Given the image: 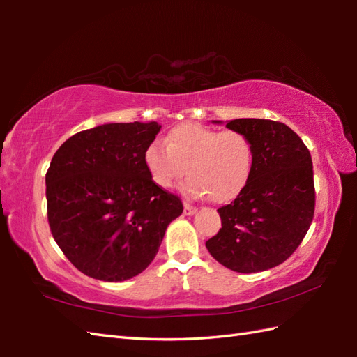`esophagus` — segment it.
Masks as SVG:
<instances>
[{"mask_svg":"<svg viewBox=\"0 0 357 357\" xmlns=\"http://www.w3.org/2000/svg\"><path fill=\"white\" fill-rule=\"evenodd\" d=\"M196 211H198V208L196 207H193V206H190V204H184V215H187V216H192V215H195Z\"/></svg>","mask_w":357,"mask_h":357,"instance_id":"obj_1","label":"esophagus"}]
</instances>
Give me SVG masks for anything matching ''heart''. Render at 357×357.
Returning a JSON list of instances; mask_svg holds the SVG:
<instances>
[{
  "instance_id": "obj_1",
  "label": "heart",
  "mask_w": 357,
  "mask_h": 357,
  "mask_svg": "<svg viewBox=\"0 0 357 357\" xmlns=\"http://www.w3.org/2000/svg\"><path fill=\"white\" fill-rule=\"evenodd\" d=\"M253 159V144L244 133L198 124L174 127L165 142H150L144 151V164L158 187H172L187 172L183 192L215 202L231 201L244 190Z\"/></svg>"
}]
</instances>
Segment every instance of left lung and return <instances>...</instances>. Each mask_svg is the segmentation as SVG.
Wrapping results in <instances>:
<instances>
[{
    "label": "left lung",
    "instance_id": "1",
    "mask_svg": "<svg viewBox=\"0 0 357 357\" xmlns=\"http://www.w3.org/2000/svg\"><path fill=\"white\" fill-rule=\"evenodd\" d=\"M227 127L252 141L253 169L236 199L218 208L222 229L206 247L233 271H265L294 253L313 221L312 155L299 136L278 121L242 118Z\"/></svg>",
    "mask_w": 357,
    "mask_h": 357
}]
</instances>
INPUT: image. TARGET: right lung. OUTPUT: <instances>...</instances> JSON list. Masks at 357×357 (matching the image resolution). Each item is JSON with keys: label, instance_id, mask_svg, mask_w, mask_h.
Masks as SVG:
<instances>
[{"label": "right lung", "instance_id": "right-lung-1", "mask_svg": "<svg viewBox=\"0 0 357 357\" xmlns=\"http://www.w3.org/2000/svg\"><path fill=\"white\" fill-rule=\"evenodd\" d=\"M161 126L102 124L67 139L45 174L47 218L67 259L84 275L119 282L155 259L183 202L151 181L144 151Z\"/></svg>", "mask_w": 357, "mask_h": 357}]
</instances>
